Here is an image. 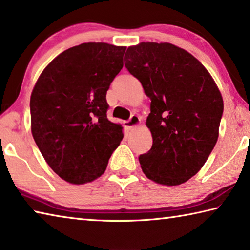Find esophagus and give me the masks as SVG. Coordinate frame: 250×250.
<instances>
[{
	"instance_id": "esophagus-1",
	"label": "esophagus",
	"mask_w": 250,
	"mask_h": 250,
	"mask_svg": "<svg viewBox=\"0 0 250 250\" xmlns=\"http://www.w3.org/2000/svg\"><path fill=\"white\" fill-rule=\"evenodd\" d=\"M140 124H141V118H140V116H137V115H132L128 121L124 122L125 127L127 129H133L135 127H137V126Z\"/></svg>"
}]
</instances>
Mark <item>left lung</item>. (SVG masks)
Segmentation results:
<instances>
[{
	"instance_id": "8db88e82",
	"label": "left lung",
	"mask_w": 250,
	"mask_h": 250,
	"mask_svg": "<svg viewBox=\"0 0 250 250\" xmlns=\"http://www.w3.org/2000/svg\"><path fill=\"white\" fill-rule=\"evenodd\" d=\"M125 56L152 101L146 126L153 146L138 157L143 173L161 185H181L198 173L218 140L222 94L205 66L174 44L142 42Z\"/></svg>"
}]
</instances>
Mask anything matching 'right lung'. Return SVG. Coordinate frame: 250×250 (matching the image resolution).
<instances>
[{
	"label": "right lung",
	"instance_id": "add662e5",
	"mask_svg": "<svg viewBox=\"0 0 250 250\" xmlns=\"http://www.w3.org/2000/svg\"><path fill=\"white\" fill-rule=\"evenodd\" d=\"M126 47L83 43L57 55L31 94V132L48 166L65 182L101 177L124 137L107 120L106 93L123 67Z\"/></svg>",
	"mask_w": 250,
	"mask_h": 250
}]
</instances>
